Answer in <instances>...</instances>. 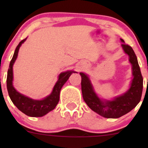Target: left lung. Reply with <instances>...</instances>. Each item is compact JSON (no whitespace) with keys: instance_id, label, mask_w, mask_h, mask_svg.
<instances>
[{"instance_id":"8db88e82","label":"left lung","mask_w":148,"mask_h":148,"mask_svg":"<svg viewBox=\"0 0 148 148\" xmlns=\"http://www.w3.org/2000/svg\"><path fill=\"white\" fill-rule=\"evenodd\" d=\"M120 40L123 43L122 47L124 51L130 57L133 75L130 87L125 94L115 97L113 100L101 99L95 93L88 76L84 73H79L82 77L84 100L91 110L105 118H119L130 112L140 102L143 92V78L136 55L130 46L125 44L122 38Z\"/></svg>"}]
</instances>
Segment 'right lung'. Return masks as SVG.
Listing matches in <instances>:
<instances>
[{
  "label": "right lung",
  "mask_w": 148,
  "mask_h": 148,
  "mask_svg": "<svg viewBox=\"0 0 148 148\" xmlns=\"http://www.w3.org/2000/svg\"><path fill=\"white\" fill-rule=\"evenodd\" d=\"M26 38H27L22 40L17 46L13 58L10 62L7 74V89L10 99L20 111L29 117H42L56 107L59 101L61 89L69 78L71 74L72 73H75V71H67L66 72L61 73L59 76V79L53 86V91L51 95L41 100L33 99L18 92L13 86V66L18 56L20 46L26 41Z\"/></svg>",
  "instance_id": "obj_1"
}]
</instances>
